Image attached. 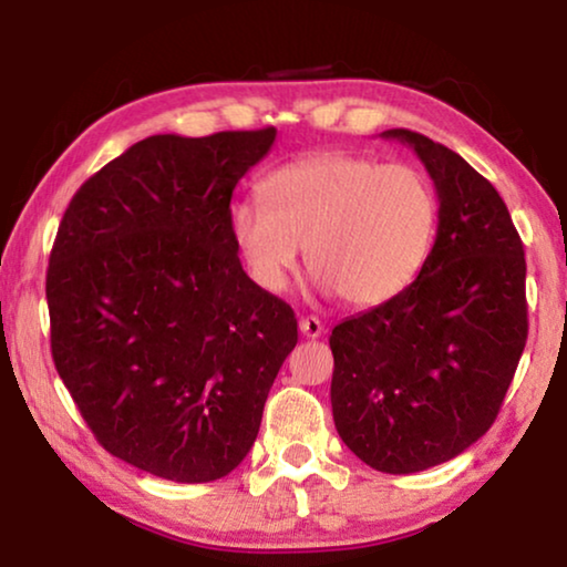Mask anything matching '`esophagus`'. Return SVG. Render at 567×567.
Here are the masks:
<instances>
[{
	"mask_svg": "<svg viewBox=\"0 0 567 567\" xmlns=\"http://www.w3.org/2000/svg\"><path fill=\"white\" fill-rule=\"evenodd\" d=\"M299 330H301V336H305V338H320L324 328H322V322L317 320V317H301Z\"/></svg>",
	"mask_w": 567,
	"mask_h": 567,
	"instance_id": "esophagus-1",
	"label": "esophagus"
}]
</instances>
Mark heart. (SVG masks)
Listing matches in <instances>:
<instances>
[{
	"label": "heart",
	"mask_w": 567,
	"mask_h": 567,
	"mask_svg": "<svg viewBox=\"0 0 567 567\" xmlns=\"http://www.w3.org/2000/svg\"><path fill=\"white\" fill-rule=\"evenodd\" d=\"M266 204L239 200L229 231L252 281L281 293L307 266L351 307L398 297L429 258L439 204L408 165L348 152H317L278 167L260 185Z\"/></svg>",
	"instance_id": "obj_1"
}]
</instances>
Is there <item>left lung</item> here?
Here are the masks:
<instances>
[{"instance_id":"left-lung-1","label":"left lung","mask_w":567,"mask_h":567,"mask_svg":"<svg viewBox=\"0 0 567 567\" xmlns=\"http://www.w3.org/2000/svg\"><path fill=\"white\" fill-rule=\"evenodd\" d=\"M439 196L436 239L408 289L332 328L330 402L343 444L410 475L491 429L526 346V260L498 190L460 154L408 128Z\"/></svg>"}]
</instances>
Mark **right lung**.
<instances>
[{"mask_svg":"<svg viewBox=\"0 0 567 567\" xmlns=\"http://www.w3.org/2000/svg\"><path fill=\"white\" fill-rule=\"evenodd\" d=\"M276 128L157 134L74 193L53 243L51 353L118 460L212 483L245 460L297 346L293 309L243 270L231 190Z\"/></svg>","mask_w":567,"mask_h":567,"instance_id":"right-lung-1","label":"right lung"}]
</instances>
